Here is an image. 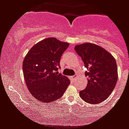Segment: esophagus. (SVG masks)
<instances>
[{"label": "esophagus", "instance_id": "1", "mask_svg": "<svg viewBox=\"0 0 129 129\" xmlns=\"http://www.w3.org/2000/svg\"><path fill=\"white\" fill-rule=\"evenodd\" d=\"M77 76L76 75H74V76H71V78L73 79V80H75V79H76Z\"/></svg>", "mask_w": 129, "mask_h": 129}]
</instances>
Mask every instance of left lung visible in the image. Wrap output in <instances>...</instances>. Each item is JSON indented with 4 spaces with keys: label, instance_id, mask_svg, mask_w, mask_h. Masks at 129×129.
<instances>
[{
    "label": "left lung",
    "instance_id": "1",
    "mask_svg": "<svg viewBox=\"0 0 129 129\" xmlns=\"http://www.w3.org/2000/svg\"><path fill=\"white\" fill-rule=\"evenodd\" d=\"M88 71V84L80 92L81 98L90 104H100L112 93L118 80L115 59L106 49L94 43H85L74 47Z\"/></svg>",
    "mask_w": 129,
    "mask_h": 129
}]
</instances>
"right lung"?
Instances as JSON below:
<instances>
[{"instance_id": "obj_1", "label": "right lung", "mask_w": 129, "mask_h": 129, "mask_svg": "<svg viewBox=\"0 0 129 129\" xmlns=\"http://www.w3.org/2000/svg\"><path fill=\"white\" fill-rule=\"evenodd\" d=\"M69 43L54 37L32 47L23 62V76L28 90L41 102H52L64 94L70 81L57 72L61 57Z\"/></svg>"}]
</instances>
